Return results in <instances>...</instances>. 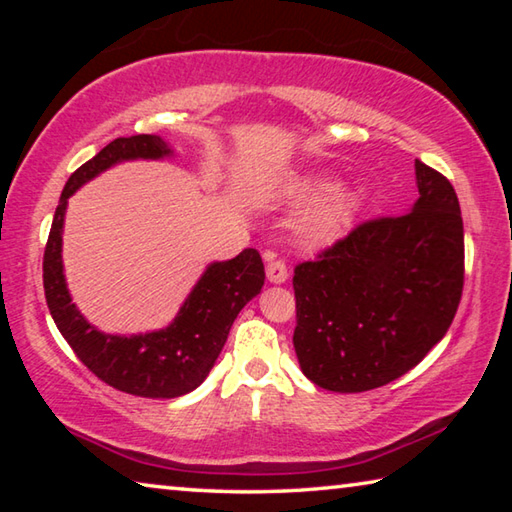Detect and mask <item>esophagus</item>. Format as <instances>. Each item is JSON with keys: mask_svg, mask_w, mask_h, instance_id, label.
Segmentation results:
<instances>
[{"mask_svg": "<svg viewBox=\"0 0 512 512\" xmlns=\"http://www.w3.org/2000/svg\"><path fill=\"white\" fill-rule=\"evenodd\" d=\"M266 277H268V282L282 284V282L289 277L287 264H284L282 259H275V257L271 255V259H268V264H266Z\"/></svg>", "mask_w": 512, "mask_h": 512, "instance_id": "1", "label": "esophagus"}]
</instances>
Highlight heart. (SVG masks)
Returning a JSON list of instances; mask_svg holds the SVG:
<instances>
[{
	"instance_id": "b5f03b06",
	"label": "heart",
	"mask_w": 512,
	"mask_h": 512,
	"mask_svg": "<svg viewBox=\"0 0 512 512\" xmlns=\"http://www.w3.org/2000/svg\"><path fill=\"white\" fill-rule=\"evenodd\" d=\"M296 196L300 201H318L300 223L302 237L309 244H329L348 228L354 214L359 212L366 192L359 185L336 189L332 178L311 176L298 183Z\"/></svg>"
}]
</instances>
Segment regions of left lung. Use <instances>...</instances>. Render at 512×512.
Returning <instances> with one entry per match:
<instances>
[{
	"mask_svg": "<svg viewBox=\"0 0 512 512\" xmlns=\"http://www.w3.org/2000/svg\"><path fill=\"white\" fill-rule=\"evenodd\" d=\"M411 212L363 221L293 271L300 368L363 393L418 366L447 334L465 280L463 216L443 173L415 160Z\"/></svg>",
	"mask_w": 512,
	"mask_h": 512,
	"instance_id": "8db88e82",
	"label": "left lung"
}]
</instances>
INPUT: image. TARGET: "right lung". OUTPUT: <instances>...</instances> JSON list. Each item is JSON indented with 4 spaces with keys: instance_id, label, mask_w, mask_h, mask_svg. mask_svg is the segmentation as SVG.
I'll list each match as a JSON object with an SVG mask.
<instances>
[{
    "instance_id": "add662e5",
    "label": "right lung",
    "mask_w": 512,
    "mask_h": 512,
    "mask_svg": "<svg viewBox=\"0 0 512 512\" xmlns=\"http://www.w3.org/2000/svg\"><path fill=\"white\" fill-rule=\"evenodd\" d=\"M171 149L158 135L117 137L81 164L60 194L42 257V282L51 318L83 366L108 386L137 397H180L201 384L219 357L235 318L264 287V264L255 248L207 266L167 329L112 336L92 327L72 305L63 275V219L67 198L97 173L121 160H158Z\"/></svg>"
}]
</instances>
